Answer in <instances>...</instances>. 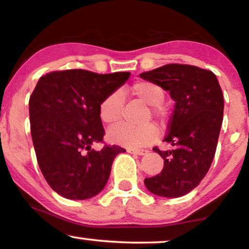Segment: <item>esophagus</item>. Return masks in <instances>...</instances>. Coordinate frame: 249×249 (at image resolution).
Listing matches in <instances>:
<instances>
[{
	"instance_id": "1",
	"label": "esophagus",
	"mask_w": 249,
	"mask_h": 249,
	"mask_svg": "<svg viewBox=\"0 0 249 249\" xmlns=\"http://www.w3.org/2000/svg\"><path fill=\"white\" fill-rule=\"evenodd\" d=\"M127 152L132 154H138V156H145V154L148 153V151L147 150H132V148H128Z\"/></svg>"
}]
</instances>
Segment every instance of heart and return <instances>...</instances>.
Segmentation results:
<instances>
[{
	"instance_id": "heart-1",
	"label": "heart",
	"mask_w": 249,
	"mask_h": 249,
	"mask_svg": "<svg viewBox=\"0 0 249 249\" xmlns=\"http://www.w3.org/2000/svg\"><path fill=\"white\" fill-rule=\"evenodd\" d=\"M130 92L138 97L141 101L152 107V113L160 121H164L165 111L161 103L165 99V91L161 87L152 82L139 81L130 87ZM123 95L119 91H113L103 99L99 105V117L107 124L119 121L123 111ZM158 137V128L154 124L131 126V125L117 124L107 131V139L112 144L121 145L128 148H139L152 142Z\"/></svg>"
}]
</instances>
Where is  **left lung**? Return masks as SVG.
<instances>
[{
    "mask_svg": "<svg viewBox=\"0 0 249 249\" xmlns=\"http://www.w3.org/2000/svg\"><path fill=\"white\" fill-rule=\"evenodd\" d=\"M139 76L168 91L176 102L164 139L172 148H153L164 159V167L144 184L156 196L179 198L198 186L212 165L224 117V95L212 71L193 65L166 64Z\"/></svg>",
    "mask_w": 249,
    "mask_h": 249,
    "instance_id": "1",
    "label": "left lung"
}]
</instances>
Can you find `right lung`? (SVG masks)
Instances as JSON below:
<instances>
[{"label": "right lung", "instance_id": "obj_1", "mask_svg": "<svg viewBox=\"0 0 249 249\" xmlns=\"http://www.w3.org/2000/svg\"><path fill=\"white\" fill-rule=\"evenodd\" d=\"M130 75L75 69L53 71L37 82L29 99L31 138L43 177L59 196L90 199L107 185L116 156L125 148H91L105 134L99 105Z\"/></svg>", "mask_w": 249, "mask_h": 249}]
</instances>
